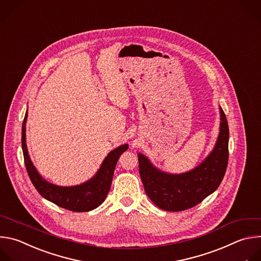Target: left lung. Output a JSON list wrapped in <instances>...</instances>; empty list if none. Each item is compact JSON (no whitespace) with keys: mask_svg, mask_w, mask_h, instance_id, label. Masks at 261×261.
<instances>
[{"mask_svg":"<svg viewBox=\"0 0 261 261\" xmlns=\"http://www.w3.org/2000/svg\"><path fill=\"white\" fill-rule=\"evenodd\" d=\"M220 132L212 152L193 170L168 174L156 169L142 153L138 154L139 172L146 194L154 204L170 212H180L196 205L220 185L228 163L229 129L220 107Z\"/></svg>","mask_w":261,"mask_h":261,"instance_id":"8db88e82","label":"left lung"}]
</instances>
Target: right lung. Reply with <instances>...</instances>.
Segmentation results:
<instances>
[{
	"instance_id": "obj_1",
	"label": "right lung",
	"mask_w": 261,
	"mask_h": 261,
	"mask_svg": "<svg viewBox=\"0 0 261 261\" xmlns=\"http://www.w3.org/2000/svg\"><path fill=\"white\" fill-rule=\"evenodd\" d=\"M28 110L22 122L21 146L29 177L38 192L49 201L74 212H88L105 200L113 179L119 156L127 150L128 145H121L112 150L100 165L96 174L88 181L76 186H59L49 183L41 177L32 163L25 143V123Z\"/></svg>"
}]
</instances>
